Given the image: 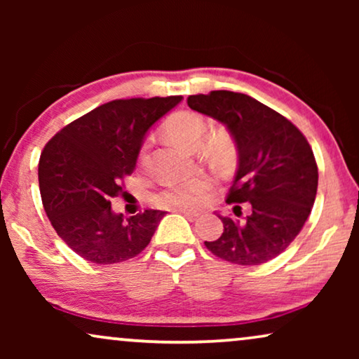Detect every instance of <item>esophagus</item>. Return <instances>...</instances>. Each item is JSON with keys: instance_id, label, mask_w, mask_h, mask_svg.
I'll return each instance as SVG.
<instances>
[{"instance_id": "esophagus-1", "label": "esophagus", "mask_w": 359, "mask_h": 359, "mask_svg": "<svg viewBox=\"0 0 359 359\" xmlns=\"http://www.w3.org/2000/svg\"><path fill=\"white\" fill-rule=\"evenodd\" d=\"M175 212H180V214H183V215H186V217L188 219H196L198 217V212H196V210H191V209H183V208H178V209H175Z\"/></svg>"}]
</instances>
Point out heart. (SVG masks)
Returning <instances> with one entry per match:
<instances>
[{"instance_id": "heart-1", "label": "heart", "mask_w": 359, "mask_h": 359, "mask_svg": "<svg viewBox=\"0 0 359 359\" xmlns=\"http://www.w3.org/2000/svg\"><path fill=\"white\" fill-rule=\"evenodd\" d=\"M209 130V122L198 112H180L171 117L166 124V134L176 144L188 150H198L214 168L227 170L233 160L232 140L225 134H215L204 139ZM149 144L140 149L139 160L144 161ZM210 188V180L205 175H198L194 178L178 181L170 184L163 191L160 201L171 208H194L204 199Z\"/></svg>"}]
</instances>
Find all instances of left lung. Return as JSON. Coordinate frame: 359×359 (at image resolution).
<instances>
[{
  "label": "left lung",
  "instance_id": "1",
  "mask_svg": "<svg viewBox=\"0 0 359 359\" xmlns=\"http://www.w3.org/2000/svg\"><path fill=\"white\" fill-rule=\"evenodd\" d=\"M193 111L222 122L238 151V168L227 203L242 219L217 217L224 232L204 242L215 257L240 266H257L286 250L311 214L318 170L302 132L286 117L253 97L233 91H210L188 97Z\"/></svg>",
  "mask_w": 359,
  "mask_h": 359
}]
</instances>
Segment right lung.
I'll return each instance as SVG.
<instances>
[{
    "instance_id": "right-lung-1",
    "label": "right lung",
    "mask_w": 359,
    "mask_h": 359,
    "mask_svg": "<svg viewBox=\"0 0 359 359\" xmlns=\"http://www.w3.org/2000/svg\"><path fill=\"white\" fill-rule=\"evenodd\" d=\"M183 96L106 102L48 140L39 188L52 227L76 255L96 264L130 259L150 243L165 210L126 219L111 209L122 180L135 170L147 132Z\"/></svg>"
}]
</instances>
